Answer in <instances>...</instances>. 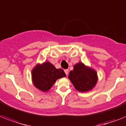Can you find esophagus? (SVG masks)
<instances>
[{
    "mask_svg": "<svg viewBox=\"0 0 126 126\" xmlns=\"http://www.w3.org/2000/svg\"><path fill=\"white\" fill-rule=\"evenodd\" d=\"M65 74H66V75L67 76L68 74V69H66V70H65Z\"/></svg>",
    "mask_w": 126,
    "mask_h": 126,
    "instance_id": "esophagus-1",
    "label": "esophagus"
}]
</instances>
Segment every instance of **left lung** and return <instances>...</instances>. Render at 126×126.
Listing matches in <instances>:
<instances>
[{
	"label": "left lung",
	"instance_id": "1",
	"mask_svg": "<svg viewBox=\"0 0 126 126\" xmlns=\"http://www.w3.org/2000/svg\"><path fill=\"white\" fill-rule=\"evenodd\" d=\"M68 78L76 89L81 93L91 91L98 79L96 71L82 62L74 65L73 70L70 71Z\"/></svg>",
	"mask_w": 126,
	"mask_h": 126
}]
</instances>
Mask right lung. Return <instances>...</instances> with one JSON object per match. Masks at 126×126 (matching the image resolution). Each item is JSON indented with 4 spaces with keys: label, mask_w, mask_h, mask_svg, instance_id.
<instances>
[{
    "label": "right lung",
    "mask_w": 126,
    "mask_h": 126,
    "mask_svg": "<svg viewBox=\"0 0 126 126\" xmlns=\"http://www.w3.org/2000/svg\"><path fill=\"white\" fill-rule=\"evenodd\" d=\"M31 74L33 85L42 92H48L57 79L66 76L62 68H56L49 61L37 63L32 68Z\"/></svg>",
    "instance_id": "right-lung-1"
}]
</instances>
